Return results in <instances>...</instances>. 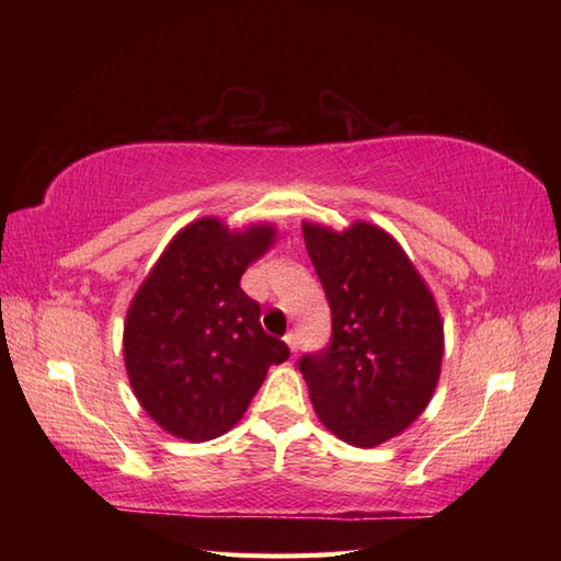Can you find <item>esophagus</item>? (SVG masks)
<instances>
[{
  "label": "esophagus",
  "mask_w": 561,
  "mask_h": 561,
  "mask_svg": "<svg viewBox=\"0 0 561 561\" xmlns=\"http://www.w3.org/2000/svg\"><path fill=\"white\" fill-rule=\"evenodd\" d=\"M284 342L289 344V350H291V356L299 352V335H296V332H287V335H284Z\"/></svg>",
  "instance_id": "1"
}]
</instances>
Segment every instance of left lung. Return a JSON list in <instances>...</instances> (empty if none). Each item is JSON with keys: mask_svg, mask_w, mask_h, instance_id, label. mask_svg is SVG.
I'll return each instance as SVG.
<instances>
[{"mask_svg": "<svg viewBox=\"0 0 561 561\" xmlns=\"http://www.w3.org/2000/svg\"><path fill=\"white\" fill-rule=\"evenodd\" d=\"M304 241L332 316L323 350L299 368L332 434L371 448L398 436L432 400L444 325L402 248L371 224L335 233L304 224Z\"/></svg>", "mask_w": 561, "mask_h": 561, "instance_id": "left-lung-1", "label": "left lung"}]
</instances>
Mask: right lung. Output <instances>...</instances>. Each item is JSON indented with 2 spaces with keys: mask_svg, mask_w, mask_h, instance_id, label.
<instances>
[{
  "mask_svg": "<svg viewBox=\"0 0 561 561\" xmlns=\"http://www.w3.org/2000/svg\"><path fill=\"white\" fill-rule=\"evenodd\" d=\"M274 231L231 233L199 219L178 233L141 284L125 323V366L151 420L187 440L219 436L241 420L287 342L260 325L241 277Z\"/></svg>",
  "mask_w": 561,
  "mask_h": 561,
  "instance_id": "right-lung-1",
  "label": "right lung"
}]
</instances>
